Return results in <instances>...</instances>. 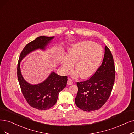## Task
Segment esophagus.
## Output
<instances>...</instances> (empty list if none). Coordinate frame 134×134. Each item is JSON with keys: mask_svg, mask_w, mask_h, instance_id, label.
<instances>
[{"mask_svg": "<svg viewBox=\"0 0 134 134\" xmlns=\"http://www.w3.org/2000/svg\"><path fill=\"white\" fill-rule=\"evenodd\" d=\"M67 83H68V85H72L73 84V82L72 81V80L70 79H68Z\"/></svg>", "mask_w": 134, "mask_h": 134, "instance_id": "1", "label": "esophagus"}]
</instances>
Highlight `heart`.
<instances>
[{"label": "heart", "instance_id": "heart-1", "mask_svg": "<svg viewBox=\"0 0 134 134\" xmlns=\"http://www.w3.org/2000/svg\"><path fill=\"white\" fill-rule=\"evenodd\" d=\"M103 57L102 47L92 41H82L68 48L66 57L60 59L63 72L68 73L74 67L76 70L72 76L83 79L91 77L97 70Z\"/></svg>", "mask_w": 134, "mask_h": 134}]
</instances>
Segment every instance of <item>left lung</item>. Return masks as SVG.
Returning a JSON list of instances; mask_svg holds the SVG:
<instances>
[{"instance_id":"1","label":"left lung","mask_w":134,"mask_h":134,"mask_svg":"<svg viewBox=\"0 0 134 134\" xmlns=\"http://www.w3.org/2000/svg\"><path fill=\"white\" fill-rule=\"evenodd\" d=\"M103 60L93 75L87 81L77 82L78 92L75 98L77 107L86 111L98 110L109 98L115 75L113 58L105 46Z\"/></svg>"}]
</instances>
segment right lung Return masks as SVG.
<instances>
[{
	"label": "right lung",
	"instance_id": "add662e5",
	"mask_svg": "<svg viewBox=\"0 0 134 134\" xmlns=\"http://www.w3.org/2000/svg\"><path fill=\"white\" fill-rule=\"evenodd\" d=\"M54 37L40 36L27 44L21 52L18 65V79L21 91L27 103L38 110H47L54 105L57 101L59 92L66 87V76H60L51 72L41 83L33 85L27 82L21 72L20 63L30 53L36 50L46 51Z\"/></svg>",
	"mask_w": 134,
	"mask_h": 134
}]
</instances>
